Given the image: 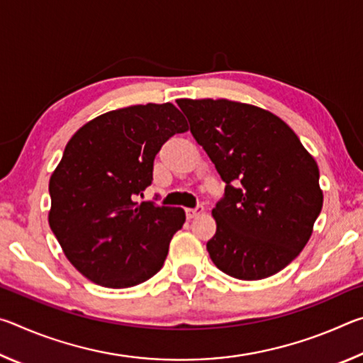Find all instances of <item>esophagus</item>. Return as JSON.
Listing matches in <instances>:
<instances>
[{
    "label": "esophagus",
    "instance_id": "34e87169",
    "mask_svg": "<svg viewBox=\"0 0 363 363\" xmlns=\"http://www.w3.org/2000/svg\"><path fill=\"white\" fill-rule=\"evenodd\" d=\"M201 213H203V206H196V208H192V210H186V216L187 219H194L196 216H200Z\"/></svg>",
    "mask_w": 363,
    "mask_h": 363
}]
</instances>
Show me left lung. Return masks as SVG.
Instances as JSON below:
<instances>
[{
    "mask_svg": "<svg viewBox=\"0 0 363 363\" xmlns=\"http://www.w3.org/2000/svg\"><path fill=\"white\" fill-rule=\"evenodd\" d=\"M177 106L225 182L213 210L216 233L206 243L214 266L240 280L280 272L309 242L322 211L315 160L267 110L227 99Z\"/></svg>",
    "mask_w": 363,
    "mask_h": 363,
    "instance_id": "left-lung-1",
    "label": "left lung"
}]
</instances>
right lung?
Here are the masks:
<instances>
[{
    "mask_svg": "<svg viewBox=\"0 0 363 363\" xmlns=\"http://www.w3.org/2000/svg\"><path fill=\"white\" fill-rule=\"evenodd\" d=\"M187 128L173 104H147L97 116L65 145L49 181V225L86 279L130 288L163 267L186 213L136 196L152 184L162 145Z\"/></svg>",
    "mask_w": 363,
    "mask_h": 363,
    "instance_id": "add662e5",
    "label": "right lung"
}]
</instances>
